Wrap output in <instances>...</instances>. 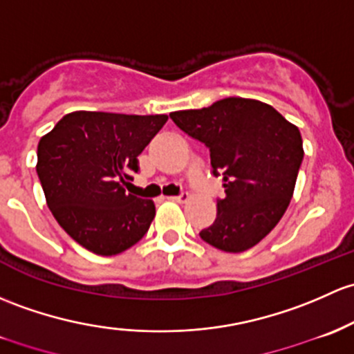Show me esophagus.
I'll return each instance as SVG.
<instances>
[{
	"label": "esophagus",
	"instance_id": "1",
	"mask_svg": "<svg viewBox=\"0 0 354 354\" xmlns=\"http://www.w3.org/2000/svg\"><path fill=\"white\" fill-rule=\"evenodd\" d=\"M188 198H189L188 193H181V195H178V196H171V200H173V202H178V203H185Z\"/></svg>",
	"mask_w": 354,
	"mask_h": 354
}]
</instances>
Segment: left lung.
<instances>
[{
  "label": "left lung",
  "mask_w": 354,
  "mask_h": 354,
  "mask_svg": "<svg viewBox=\"0 0 354 354\" xmlns=\"http://www.w3.org/2000/svg\"><path fill=\"white\" fill-rule=\"evenodd\" d=\"M169 117L205 144L212 171L224 181L225 198L200 237L221 251H248L274 229L292 200L304 159L299 127L268 103L239 96Z\"/></svg>",
  "instance_id": "8db88e82"
}]
</instances>
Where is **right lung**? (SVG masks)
Wrapping results in <instances>:
<instances>
[{
    "mask_svg": "<svg viewBox=\"0 0 354 354\" xmlns=\"http://www.w3.org/2000/svg\"><path fill=\"white\" fill-rule=\"evenodd\" d=\"M167 115L71 111L40 139L37 174L59 225L88 251L115 256L139 243L156 215L152 200L125 192L137 156Z\"/></svg>",
    "mask_w": 354,
    "mask_h": 354,
    "instance_id": "1",
    "label": "right lung"
}]
</instances>
